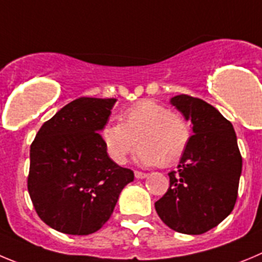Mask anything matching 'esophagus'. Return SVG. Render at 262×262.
<instances>
[{"label":"esophagus","mask_w":262,"mask_h":262,"mask_svg":"<svg viewBox=\"0 0 262 262\" xmlns=\"http://www.w3.org/2000/svg\"><path fill=\"white\" fill-rule=\"evenodd\" d=\"M134 176H136V178H138V180H143V178L147 177V174H146V173L138 172V170H136V172H134Z\"/></svg>","instance_id":"esophagus-1"}]
</instances>
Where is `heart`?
I'll use <instances>...</instances> for the list:
<instances>
[{"label":"heart","mask_w":262,"mask_h":262,"mask_svg":"<svg viewBox=\"0 0 262 262\" xmlns=\"http://www.w3.org/2000/svg\"><path fill=\"white\" fill-rule=\"evenodd\" d=\"M136 161L143 167H170L183 155L190 141V128L181 115L163 104L145 99L128 107L120 121H110L102 141L110 158L124 164L137 146Z\"/></svg>","instance_id":"1"}]
</instances>
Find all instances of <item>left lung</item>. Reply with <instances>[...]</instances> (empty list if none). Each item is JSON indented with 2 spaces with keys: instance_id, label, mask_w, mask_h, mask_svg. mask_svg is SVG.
Returning <instances> with one entry per match:
<instances>
[{
  "instance_id": "1",
  "label": "left lung",
  "mask_w": 262,
  "mask_h": 262,
  "mask_svg": "<svg viewBox=\"0 0 262 262\" xmlns=\"http://www.w3.org/2000/svg\"><path fill=\"white\" fill-rule=\"evenodd\" d=\"M170 104L192 125V136L170 186L155 203L161 221L190 235L207 233L233 211L238 196L242 156L233 124L199 98L180 94Z\"/></svg>"
}]
</instances>
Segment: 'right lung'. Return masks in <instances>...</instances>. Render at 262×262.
<instances>
[{
	"label": "right lung",
	"mask_w": 262,
	"mask_h": 262,
	"mask_svg": "<svg viewBox=\"0 0 262 262\" xmlns=\"http://www.w3.org/2000/svg\"><path fill=\"white\" fill-rule=\"evenodd\" d=\"M115 103V98L75 99L43 123L32 142L28 192L38 217L54 230H99L134 180L110 158L99 134Z\"/></svg>",
	"instance_id": "right-lung-1"
}]
</instances>
